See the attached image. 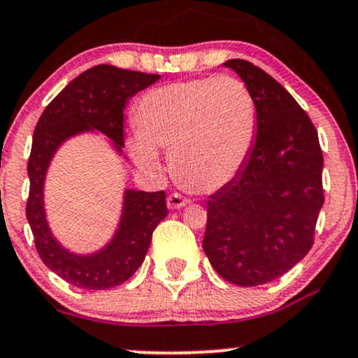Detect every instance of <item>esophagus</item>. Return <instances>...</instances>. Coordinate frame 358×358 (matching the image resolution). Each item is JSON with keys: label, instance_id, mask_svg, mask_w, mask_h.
Wrapping results in <instances>:
<instances>
[{"label": "esophagus", "instance_id": "esophagus-1", "mask_svg": "<svg viewBox=\"0 0 358 358\" xmlns=\"http://www.w3.org/2000/svg\"><path fill=\"white\" fill-rule=\"evenodd\" d=\"M188 203H190V200H188L187 196H183L182 193H171V195L166 199L168 208H171V210H176V208L187 207Z\"/></svg>", "mask_w": 358, "mask_h": 358}]
</instances>
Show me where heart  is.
I'll return each instance as SVG.
<instances>
[{
    "label": "heart",
    "instance_id": "1",
    "mask_svg": "<svg viewBox=\"0 0 358 358\" xmlns=\"http://www.w3.org/2000/svg\"><path fill=\"white\" fill-rule=\"evenodd\" d=\"M134 119L139 133L129 143L134 159L158 168L156 148L170 151L176 182L199 193L220 190L239 175L257 129L252 96L231 76L148 90L136 102Z\"/></svg>",
    "mask_w": 358,
    "mask_h": 358
}]
</instances>
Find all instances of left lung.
Returning a JSON list of instances; mask_svg holds the SVG:
<instances>
[{
    "mask_svg": "<svg viewBox=\"0 0 358 358\" xmlns=\"http://www.w3.org/2000/svg\"><path fill=\"white\" fill-rule=\"evenodd\" d=\"M254 99L257 136L239 175L208 196L203 250L237 286H259L310 252L323 195L318 133L276 79L248 60L225 62Z\"/></svg>",
    "mask_w": 358,
    "mask_h": 358,
    "instance_id": "1",
    "label": "left lung"
}]
</instances>
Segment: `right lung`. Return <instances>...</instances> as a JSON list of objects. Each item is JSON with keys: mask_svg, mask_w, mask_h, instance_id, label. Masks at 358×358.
Returning a JSON list of instances; mask_svg holds the SVG:
<instances>
[{"mask_svg": "<svg viewBox=\"0 0 358 358\" xmlns=\"http://www.w3.org/2000/svg\"><path fill=\"white\" fill-rule=\"evenodd\" d=\"M158 79V73L96 65L59 92L36 122L28 158L27 219L43 264L77 287L108 289L136 273L145 261L156 225L168 213L165 192L127 190L124 213L113 242L94 256H76L60 248L48 231L43 212L45 171L57 148L82 131H101L121 150L124 145L122 110L127 99Z\"/></svg>", "mask_w": 358, "mask_h": 358, "instance_id": "right-lung-1", "label": "right lung"}]
</instances>
